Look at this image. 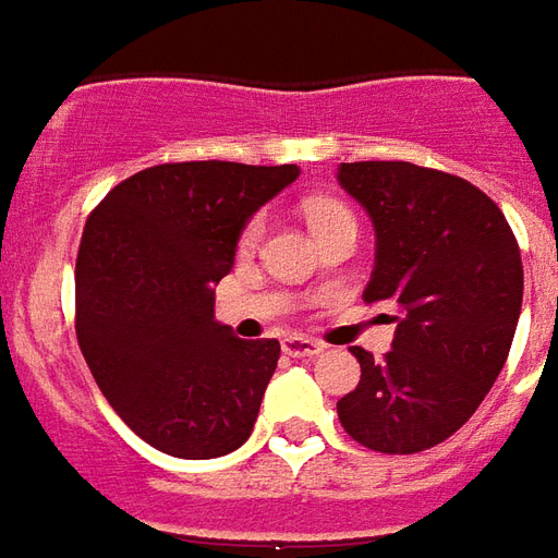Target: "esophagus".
<instances>
[{"label": "esophagus", "mask_w": 558, "mask_h": 558, "mask_svg": "<svg viewBox=\"0 0 558 558\" xmlns=\"http://www.w3.org/2000/svg\"><path fill=\"white\" fill-rule=\"evenodd\" d=\"M282 351L288 356H296V360H315L318 353H324V344L315 339H306V336H284Z\"/></svg>", "instance_id": "1"}]
</instances>
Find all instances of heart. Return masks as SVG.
Segmentation results:
<instances>
[{"mask_svg":"<svg viewBox=\"0 0 558 558\" xmlns=\"http://www.w3.org/2000/svg\"><path fill=\"white\" fill-rule=\"evenodd\" d=\"M303 214H306L308 226H312V231H315V234L332 229L336 222H348V219H353L351 210L341 205V202H336V198H324V195L308 198L306 205H303ZM258 234H262V219H255L250 229H246V234H243V243L250 246V243H255V240H258Z\"/></svg>","mask_w":558,"mask_h":558,"instance_id":"heart-1","label":"heart"}]
</instances>
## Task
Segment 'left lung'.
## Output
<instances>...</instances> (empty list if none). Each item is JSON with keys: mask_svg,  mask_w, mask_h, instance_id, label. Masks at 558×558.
I'll list each match as a JSON object with an SVG mask.
<instances>
[{"mask_svg": "<svg viewBox=\"0 0 558 558\" xmlns=\"http://www.w3.org/2000/svg\"><path fill=\"white\" fill-rule=\"evenodd\" d=\"M339 184L372 219L368 306L398 315L380 363L339 401L353 440L413 454L449 440L502 372L523 303V264L502 210L463 178L401 160L341 162Z\"/></svg>", "mask_w": 558, "mask_h": 558, "instance_id": "left-lung-1", "label": "left lung"}]
</instances>
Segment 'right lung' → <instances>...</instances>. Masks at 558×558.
Here are the masks:
<instances>
[{
  "instance_id": "add662e5",
  "label": "right lung",
  "mask_w": 558,
  "mask_h": 558,
  "mask_svg": "<svg viewBox=\"0 0 558 558\" xmlns=\"http://www.w3.org/2000/svg\"><path fill=\"white\" fill-rule=\"evenodd\" d=\"M296 174L294 162H162L85 222L76 339L112 410L154 449L207 461L250 440L282 348L219 324L214 284L246 222Z\"/></svg>"
}]
</instances>
